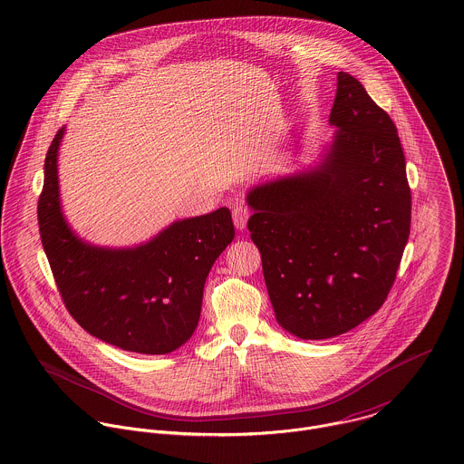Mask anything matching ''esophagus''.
I'll list each match as a JSON object with an SVG mask.
<instances>
[{"label":"esophagus","instance_id":"esophagus-1","mask_svg":"<svg viewBox=\"0 0 464 464\" xmlns=\"http://www.w3.org/2000/svg\"><path fill=\"white\" fill-rule=\"evenodd\" d=\"M248 218H250V210L245 205H236L232 208V219H234V225H236L237 230H245L246 228Z\"/></svg>","mask_w":464,"mask_h":464}]
</instances>
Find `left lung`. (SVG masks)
Here are the masks:
<instances>
[{
    "instance_id": "obj_1",
    "label": "left lung",
    "mask_w": 464,
    "mask_h": 464,
    "mask_svg": "<svg viewBox=\"0 0 464 464\" xmlns=\"http://www.w3.org/2000/svg\"><path fill=\"white\" fill-rule=\"evenodd\" d=\"M336 79L322 160L246 196L276 318L304 340L347 333L382 308L411 234L398 130L360 81Z\"/></svg>"
}]
</instances>
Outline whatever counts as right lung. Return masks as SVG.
<instances>
[{"label": "right lung", "instance_id": "right-lung-1", "mask_svg": "<svg viewBox=\"0 0 464 464\" xmlns=\"http://www.w3.org/2000/svg\"><path fill=\"white\" fill-rule=\"evenodd\" d=\"M63 135L64 128L46 153L37 221L64 306L90 334L124 351H176L192 336L207 276L234 239L230 210L221 207L174 221L135 248L93 246L72 232L61 210L57 151Z\"/></svg>", "mask_w": 464, "mask_h": 464}]
</instances>
